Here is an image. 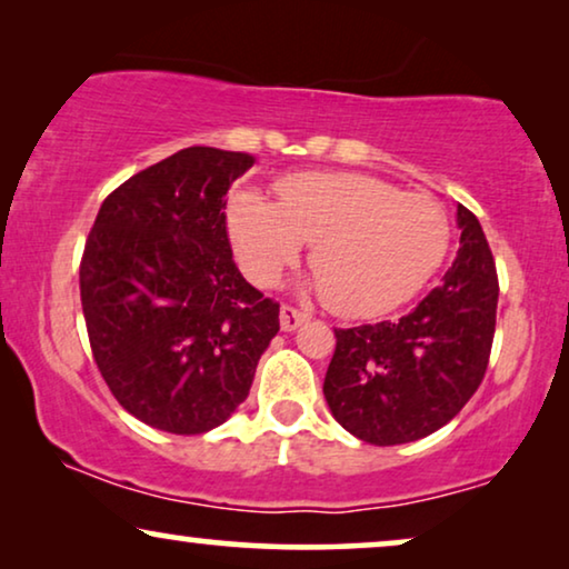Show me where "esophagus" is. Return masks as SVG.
I'll return each instance as SVG.
<instances>
[{
	"label": "esophagus",
	"mask_w": 569,
	"mask_h": 569,
	"mask_svg": "<svg viewBox=\"0 0 569 569\" xmlns=\"http://www.w3.org/2000/svg\"><path fill=\"white\" fill-rule=\"evenodd\" d=\"M309 320V315L307 312H301V309H297V307H291V305H283L280 307V328H283L286 332H291V330H297L301 322H307Z\"/></svg>",
	"instance_id": "obj_1"
}]
</instances>
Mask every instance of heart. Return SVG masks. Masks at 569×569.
Listing matches in <instances>:
<instances>
[{"label":"heart","instance_id":"b5f03b06","mask_svg":"<svg viewBox=\"0 0 569 569\" xmlns=\"http://www.w3.org/2000/svg\"><path fill=\"white\" fill-rule=\"evenodd\" d=\"M276 202L231 197L226 221L241 270L270 286L305 241L322 301L336 315L375 317L413 299L448 257V210L423 194L348 171H301L276 181Z\"/></svg>","mask_w":569,"mask_h":569}]
</instances>
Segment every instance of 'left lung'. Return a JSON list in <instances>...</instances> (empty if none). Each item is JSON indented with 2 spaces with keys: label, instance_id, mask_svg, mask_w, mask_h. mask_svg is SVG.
Here are the masks:
<instances>
[{
  "label": "left lung",
  "instance_id": "obj_1",
  "mask_svg": "<svg viewBox=\"0 0 569 569\" xmlns=\"http://www.w3.org/2000/svg\"><path fill=\"white\" fill-rule=\"evenodd\" d=\"M460 249L442 283L390 322L336 330L325 400L369 445H403L445 427L487 375L499 280L479 218L458 206Z\"/></svg>",
  "mask_w": 569,
  "mask_h": 569
}]
</instances>
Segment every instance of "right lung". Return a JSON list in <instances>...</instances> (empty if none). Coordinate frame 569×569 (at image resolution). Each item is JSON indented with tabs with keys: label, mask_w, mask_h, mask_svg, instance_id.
<instances>
[{
	"label": "right lung",
	"mask_w": 569,
	"mask_h": 569,
	"mask_svg": "<svg viewBox=\"0 0 569 569\" xmlns=\"http://www.w3.org/2000/svg\"><path fill=\"white\" fill-rule=\"evenodd\" d=\"M254 158L194 146L106 197L80 260V301L98 372L124 411L202 435L249 396L280 305L231 257L226 192Z\"/></svg>",
	"instance_id": "add662e5"
}]
</instances>
